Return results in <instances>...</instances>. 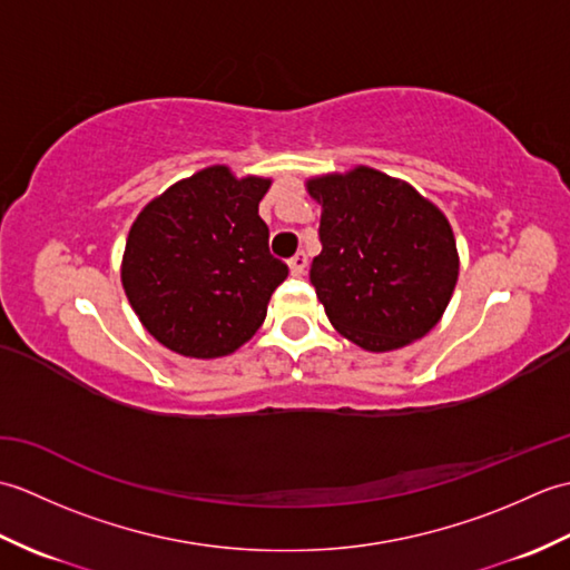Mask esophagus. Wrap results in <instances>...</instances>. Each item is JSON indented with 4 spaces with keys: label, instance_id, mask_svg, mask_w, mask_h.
I'll use <instances>...</instances> for the list:
<instances>
[{
    "label": "esophagus",
    "instance_id": "34e87169",
    "mask_svg": "<svg viewBox=\"0 0 570 570\" xmlns=\"http://www.w3.org/2000/svg\"><path fill=\"white\" fill-rule=\"evenodd\" d=\"M306 264H308V257H306V252H296L292 259H288V266H292V274L294 276H301L306 272Z\"/></svg>",
    "mask_w": 570,
    "mask_h": 570
}]
</instances>
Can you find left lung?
Segmentation results:
<instances>
[{
	"label": "left lung",
	"mask_w": 570,
	"mask_h": 570,
	"mask_svg": "<svg viewBox=\"0 0 570 570\" xmlns=\"http://www.w3.org/2000/svg\"><path fill=\"white\" fill-rule=\"evenodd\" d=\"M321 203L311 284L347 341L386 353L426 335L458 282L453 229L404 180L357 166L308 180Z\"/></svg>",
	"instance_id": "8db88e82"
}]
</instances>
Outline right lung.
<instances>
[{
  "mask_svg": "<svg viewBox=\"0 0 570 570\" xmlns=\"http://www.w3.org/2000/svg\"><path fill=\"white\" fill-rule=\"evenodd\" d=\"M272 180L203 168L154 198L129 229L122 286L156 341L186 357L247 343L288 266L269 252L259 200Z\"/></svg>",
  "mask_w": 570,
  "mask_h": 570,
  "instance_id": "add662e5",
  "label": "right lung"
}]
</instances>
